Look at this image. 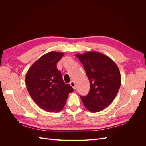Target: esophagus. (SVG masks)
<instances>
[{"instance_id":"esophagus-1","label":"esophagus","mask_w":146,"mask_h":146,"mask_svg":"<svg viewBox=\"0 0 146 146\" xmlns=\"http://www.w3.org/2000/svg\"><path fill=\"white\" fill-rule=\"evenodd\" d=\"M70 86H71L73 88L74 90H76V84H75V82L74 81L70 82Z\"/></svg>"}]
</instances>
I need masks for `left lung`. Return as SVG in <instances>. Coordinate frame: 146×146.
Segmentation results:
<instances>
[{"mask_svg": "<svg viewBox=\"0 0 146 146\" xmlns=\"http://www.w3.org/2000/svg\"><path fill=\"white\" fill-rule=\"evenodd\" d=\"M76 56L83 65L90 83L86 96H80L90 112L100 111L112 103L121 84V73L116 64L100 52L89 51Z\"/></svg>", "mask_w": 146, "mask_h": 146, "instance_id": "left-lung-1", "label": "left lung"}]
</instances>
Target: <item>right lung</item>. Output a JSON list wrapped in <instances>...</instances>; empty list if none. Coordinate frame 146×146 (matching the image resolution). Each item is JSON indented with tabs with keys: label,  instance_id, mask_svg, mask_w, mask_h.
<instances>
[{
	"label": "right lung",
	"instance_id": "1",
	"mask_svg": "<svg viewBox=\"0 0 146 146\" xmlns=\"http://www.w3.org/2000/svg\"><path fill=\"white\" fill-rule=\"evenodd\" d=\"M64 53L50 52L31 66L25 76V84L31 98L39 107L47 112H59L68 95L73 91L65 84L56 64Z\"/></svg>",
	"mask_w": 146,
	"mask_h": 146
}]
</instances>
